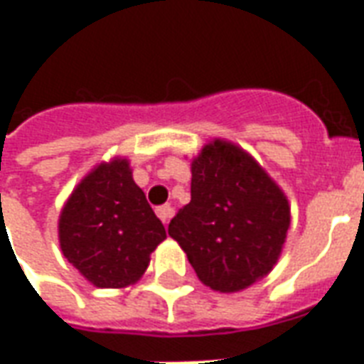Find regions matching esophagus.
Here are the masks:
<instances>
[{"mask_svg":"<svg viewBox=\"0 0 364 364\" xmlns=\"http://www.w3.org/2000/svg\"><path fill=\"white\" fill-rule=\"evenodd\" d=\"M156 214L159 216V220L164 222V224H167V222H169V218L173 216V208H171L169 205H161L156 208Z\"/></svg>","mask_w":364,"mask_h":364,"instance_id":"esophagus-1","label":"esophagus"}]
</instances>
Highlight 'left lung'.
<instances>
[{
  "mask_svg": "<svg viewBox=\"0 0 364 364\" xmlns=\"http://www.w3.org/2000/svg\"><path fill=\"white\" fill-rule=\"evenodd\" d=\"M191 203L169 222L206 287L236 292L265 277L290 226L289 200L242 148L214 140L191 164Z\"/></svg>",
  "mask_w": 364,
  "mask_h": 364,
  "instance_id": "1",
  "label": "left lung"
}]
</instances>
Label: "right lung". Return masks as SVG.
<instances>
[{
  "instance_id": "right-lung-1",
  "label": "right lung",
  "mask_w": 364,
  "mask_h": 364,
  "mask_svg": "<svg viewBox=\"0 0 364 364\" xmlns=\"http://www.w3.org/2000/svg\"><path fill=\"white\" fill-rule=\"evenodd\" d=\"M60 247L101 289H122L144 274L150 253L166 240L127 159L101 164L83 179L60 214Z\"/></svg>"
}]
</instances>
